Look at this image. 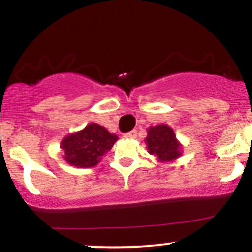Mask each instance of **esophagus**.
Masks as SVG:
<instances>
[{
    "mask_svg": "<svg viewBox=\"0 0 252 252\" xmlns=\"http://www.w3.org/2000/svg\"><path fill=\"white\" fill-rule=\"evenodd\" d=\"M136 136H137V131H136V130H131V131L124 134V137L126 138H135Z\"/></svg>",
    "mask_w": 252,
    "mask_h": 252,
    "instance_id": "obj_1",
    "label": "esophagus"
}]
</instances>
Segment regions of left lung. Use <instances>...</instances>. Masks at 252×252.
Instances as JSON below:
<instances>
[{
    "label": "left lung",
    "mask_w": 252,
    "mask_h": 252,
    "mask_svg": "<svg viewBox=\"0 0 252 252\" xmlns=\"http://www.w3.org/2000/svg\"><path fill=\"white\" fill-rule=\"evenodd\" d=\"M144 141L148 152L161 162L173 161L181 156V144L176 140L173 129L167 124L150 126Z\"/></svg>",
    "instance_id": "left-lung-1"
}]
</instances>
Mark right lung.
<instances>
[{
    "label": "right lung",
    "instance_id": "add662e5",
    "mask_svg": "<svg viewBox=\"0 0 252 252\" xmlns=\"http://www.w3.org/2000/svg\"><path fill=\"white\" fill-rule=\"evenodd\" d=\"M118 140L97 123H90L82 131L67 135L62 141L63 160L71 166L91 168L102 160V156L111 149Z\"/></svg>",
    "mask_w": 252,
    "mask_h": 252
}]
</instances>
